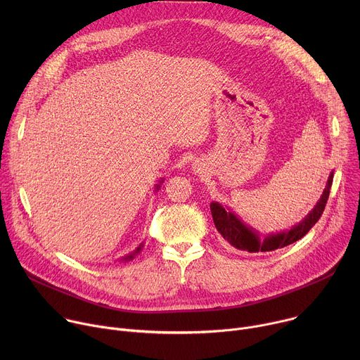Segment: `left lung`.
<instances>
[{
  "instance_id": "8db88e82",
  "label": "left lung",
  "mask_w": 360,
  "mask_h": 360,
  "mask_svg": "<svg viewBox=\"0 0 360 360\" xmlns=\"http://www.w3.org/2000/svg\"><path fill=\"white\" fill-rule=\"evenodd\" d=\"M332 181H333V174H330V176L328 179L326 189L323 191L319 202L316 203V207L312 210V212L288 232L269 235L264 240H261L259 236L256 235L252 229H249L246 225H243L233 212L226 211L218 202L211 203V212H212L214 224H215L218 232L224 236V239L239 250L272 252V250L285 248V246L299 240L300 238H303L319 221V218L322 217V214L325 211L326 203H328Z\"/></svg>"
}]
</instances>
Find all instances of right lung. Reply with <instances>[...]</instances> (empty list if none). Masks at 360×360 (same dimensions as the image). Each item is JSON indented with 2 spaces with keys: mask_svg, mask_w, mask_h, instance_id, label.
<instances>
[{
  "mask_svg": "<svg viewBox=\"0 0 360 360\" xmlns=\"http://www.w3.org/2000/svg\"><path fill=\"white\" fill-rule=\"evenodd\" d=\"M139 250H141V246H139V248H138V249H136V250H135V253H138V252H139ZM135 253H132V255H129V256H127V258H125V259H132V258H134V255H135Z\"/></svg>",
  "mask_w": 360,
  "mask_h": 360,
  "instance_id": "obj_1",
  "label": "right lung"
}]
</instances>
